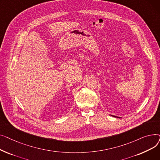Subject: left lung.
I'll return each instance as SVG.
<instances>
[{
	"label": "left lung",
	"mask_w": 160,
	"mask_h": 160,
	"mask_svg": "<svg viewBox=\"0 0 160 160\" xmlns=\"http://www.w3.org/2000/svg\"><path fill=\"white\" fill-rule=\"evenodd\" d=\"M113 117H118V118H121V117H116V116H114V115H112Z\"/></svg>",
	"instance_id": "obj_1"
}]
</instances>
